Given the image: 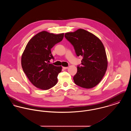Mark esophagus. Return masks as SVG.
<instances>
[{
  "instance_id": "1",
  "label": "esophagus",
  "mask_w": 131,
  "mask_h": 131,
  "mask_svg": "<svg viewBox=\"0 0 131 131\" xmlns=\"http://www.w3.org/2000/svg\"><path fill=\"white\" fill-rule=\"evenodd\" d=\"M62 68H63L64 70H66V69H68V67H63Z\"/></svg>"
}]
</instances>
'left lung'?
<instances>
[{
    "label": "left lung",
    "instance_id": "left-lung-1",
    "mask_svg": "<svg viewBox=\"0 0 131 131\" xmlns=\"http://www.w3.org/2000/svg\"><path fill=\"white\" fill-rule=\"evenodd\" d=\"M65 38L73 45L78 56H82V66H78L73 79L75 84L90 89L101 81L107 68V59L101 40L91 33L79 29L66 33Z\"/></svg>",
    "mask_w": 131,
    "mask_h": 131
}]
</instances>
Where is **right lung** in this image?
Wrapping results in <instances>:
<instances>
[{"label": "right lung", "mask_w": 131, "mask_h": 131, "mask_svg": "<svg viewBox=\"0 0 131 131\" xmlns=\"http://www.w3.org/2000/svg\"><path fill=\"white\" fill-rule=\"evenodd\" d=\"M64 33L54 34L42 31L31 38L22 54L23 70L30 81L36 87L48 90L57 82V75L62 67L49 63L54 59L51 49L62 41Z\"/></svg>", "instance_id": "add662e5"}]
</instances>
